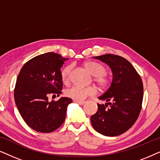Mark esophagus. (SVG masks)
<instances>
[{"label": "esophagus", "instance_id": "esophagus-1", "mask_svg": "<svg viewBox=\"0 0 160 160\" xmlns=\"http://www.w3.org/2000/svg\"><path fill=\"white\" fill-rule=\"evenodd\" d=\"M74 102H76V103H78V105H84L85 102V101H77V100H74Z\"/></svg>", "mask_w": 160, "mask_h": 160}]
</instances>
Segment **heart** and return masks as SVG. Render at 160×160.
Returning <instances> with one entry per match:
<instances>
[{
    "label": "heart",
    "instance_id": "heart-1",
    "mask_svg": "<svg viewBox=\"0 0 160 160\" xmlns=\"http://www.w3.org/2000/svg\"><path fill=\"white\" fill-rule=\"evenodd\" d=\"M84 67L89 73L94 76V81L101 88H105L108 84V80L106 76V69L103 65L95 61H87L84 62ZM73 68L71 65H67L62 70L61 76L64 82H68L70 80V76ZM97 93V89L95 87H72L65 91V95L71 99L77 101H82L89 96H93Z\"/></svg>",
    "mask_w": 160,
    "mask_h": 160
}]
</instances>
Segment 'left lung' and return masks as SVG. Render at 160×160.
<instances>
[{"label":"left lung","mask_w":160,"mask_h":160,"mask_svg":"<svg viewBox=\"0 0 160 160\" xmlns=\"http://www.w3.org/2000/svg\"><path fill=\"white\" fill-rule=\"evenodd\" d=\"M93 58L111 68L113 79L108 90L98 98L106 102L98 104V111L91 116L92 124L100 134L117 136L128 130L138 117L143 101V82L135 68L122 57L107 54Z\"/></svg>","instance_id":"left-lung-1"}]
</instances>
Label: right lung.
<instances>
[{
	"instance_id": "1",
	"label": "right lung",
	"mask_w": 160,
	"mask_h": 160,
	"mask_svg": "<svg viewBox=\"0 0 160 160\" xmlns=\"http://www.w3.org/2000/svg\"><path fill=\"white\" fill-rule=\"evenodd\" d=\"M67 60L54 52L40 54L28 61L17 76L15 102L25 123L37 132H53L65 121L72 100L62 97L49 102L48 97L62 93L60 68Z\"/></svg>"
}]
</instances>
